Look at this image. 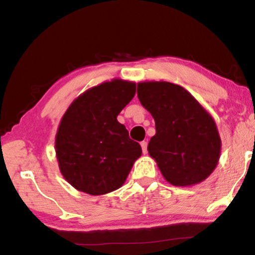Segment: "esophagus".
<instances>
[{
    "label": "esophagus",
    "instance_id": "1",
    "mask_svg": "<svg viewBox=\"0 0 255 255\" xmlns=\"http://www.w3.org/2000/svg\"><path fill=\"white\" fill-rule=\"evenodd\" d=\"M140 146H141V149H143V153L144 154L147 153V141H141Z\"/></svg>",
    "mask_w": 255,
    "mask_h": 255
}]
</instances>
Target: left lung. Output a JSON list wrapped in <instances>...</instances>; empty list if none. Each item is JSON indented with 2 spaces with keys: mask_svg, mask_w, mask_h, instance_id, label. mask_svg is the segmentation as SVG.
I'll use <instances>...</instances> for the list:
<instances>
[{
  "mask_svg": "<svg viewBox=\"0 0 255 255\" xmlns=\"http://www.w3.org/2000/svg\"><path fill=\"white\" fill-rule=\"evenodd\" d=\"M137 97L154 118L156 132L147 150L163 178L174 187L205 181L222 150L213 116L184 88L166 81L139 82Z\"/></svg>",
  "mask_w": 255,
  "mask_h": 255,
  "instance_id": "1",
  "label": "left lung"
}]
</instances>
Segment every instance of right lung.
<instances>
[{
  "label": "right lung",
  "mask_w": 255,
  "mask_h": 255,
  "mask_svg": "<svg viewBox=\"0 0 255 255\" xmlns=\"http://www.w3.org/2000/svg\"><path fill=\"white\" fill-rule=\"evenodd\" d=\"M136 93V83L112 79L74 99L55 137L58 167L72 187L101 196L123 187L141 147L117 117Z\"/></svg>",
  "instance_id": "obj_1"
}]
</instances>
